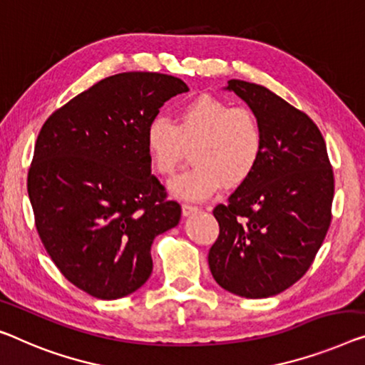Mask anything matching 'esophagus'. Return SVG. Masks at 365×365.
<instances>
[{
    "instance_id": "obj_1",
    "label": "esophagus",
    "mask_w": 365,
    "mask_h": 365,
    "mask_svg": "<svg viewBox=\"0 0 365 365\" xmlns=\"http://www.w3.org/2000/svg\"><path fill=\"white\" fill-rule=\"evenodd\" d=\"M198 211H200V208H198V206H195V205H188V203H183L182 205L183 216H190V215H193V213H198Z\"/></svg>"
}]
</instances>
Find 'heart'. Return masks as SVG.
Here are the masks:
<instances>
[{
  "label": "heart",
  "mask_w": 365,
  "mask_h": 365,
  "mask_svg": "<svg viewBox=\"0 0 365 365\" xmlns=\"http://www.w3.org/2000/svg\"><path fill=\"white\" fill-rule=\"evenodd\" d=\"M149 162L159 175H170L190 148L192 167L168 183L173 197L205 200L225 183L237 188L257 168L264 135L257 118L211 95H200L178 108L173 124L155 118L144 133Z\"/></svg>",
  "instance_id": "obj_1"
}]
</instances>
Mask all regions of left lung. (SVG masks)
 Segmentation results:
<instances>
[{
  "label": "left lung",
  "instance_id": "1",
  "mask_svg": "<svg viewBox=\"0 0 365 365\" xmlns=\"http://www.w3.org/2000/svg\"><path fill=\"white\" fill-rule=\"evenodd\" d=\"M264 135L249 180L213 210L220 236L208 254L217 285L267 298L307 274L331 222L334 177L322 133L303 111L262 85L230 80Z\"/></svg>",
  "mask_w": 365,
  "mask_h": 365
}]
</instances>
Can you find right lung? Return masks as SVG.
Returning a JSON list of instances; mask_svg holds the SVG:
<instances>
[{"label": "right lung", "instance_id": "1", "mask_svg": "<svg viewBox=\"0 0 365 365\" xmlns=\"http://www.w3.org/2000/svg\"><path fill=\"white\" fill-rule=\"evenodd\" d=\"M185 91L172 75H113L53 113L37 135L27 175L37 232L65 279L91 297L116 300L143 287L152 241L180 221V205L150 175L144 133Z\"/></svg>", "mask_w": 365, "mask_h": 365}]
</instances>
